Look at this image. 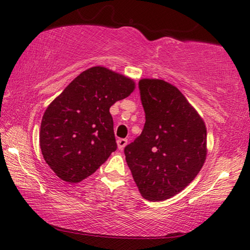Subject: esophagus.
Segmentation results:
<instances>
[{
	"label": "esophagus",
	"mask_w": 250,
	"mask_h": 250,
	"mask_svg": "<svg viewBox=\"0 0 250 250\" xmlns=\"http://www.w3.org/2000/svg\"><path fill=\"white\" fill-rule=\"evenodd\" d=\"M117 143H118V149L124 150L125 146H126V143H128V140H126V139H119V140L117 141Z\"/></svg>",
	"instance_id": "1"
}]
</instances>
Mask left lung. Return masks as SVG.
<instances>
[{"label":"left lung","instance_id":"left-lung-1","mask_svg":"<svg viewBox=\"0 0 250 250\" xmlns=\"http://www.w3.org/2000/svg\"><path fill=\"white\" fill-rule=\"evenodd\" d=\"M146 124L125 147V161L141 195L167 200L195 179L206 159V126L184 95L161 79L139 82Z\"/></svg>","mask_w":250,"mask_h":250}]
</instances>
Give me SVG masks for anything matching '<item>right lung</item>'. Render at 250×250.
<instances>
[{
    "instance_id": "right-lung-1",
    "label": "right lung",
    "mask_w": 250,
    "mask_h": 250,
    "mask_svg": "<svg viewBox=\"0 0 250 250\" xmlns=\"http://www.w3.org/2000/svg\"><path fill=\"white\" fill-rule=\"evenodd\" d=\"M134 88L132 79L96 66L83 71L53 100L42 119L40 146L59 179L82 182L117 150L109 109Z\"/></svg>"
}]
</instances>
